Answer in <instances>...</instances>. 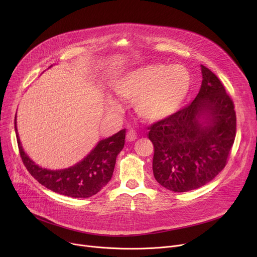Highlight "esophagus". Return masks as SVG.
Listing matches in <instances>:
<instances>
[{
  "label": "esophagus",
  "mask_w": 257,
  "mask_h": 257,
  "mask_svg": "<svg viewBox=\"0 0 257 257\" xmlns=\"http://www.w3.org/2000/svg\"><path fill=\"white\" fill-rule=\"evenodd\" d=\"M126 139H127V142H133L136 141L137 139V132L134 130H130L127 132L126 134Z\"/></svg>",
  "instance_id": "34e87169"
}]
</instances>
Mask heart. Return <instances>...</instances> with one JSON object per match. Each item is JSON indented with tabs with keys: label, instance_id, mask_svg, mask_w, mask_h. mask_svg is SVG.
Masks as SVG:
<instances>
[{
	"label": "heart",
	"instance_id": "1",
	"mask_svg": "<svg viewBox=\"0 0 257 257\" xmlns=\"http://www.w3.org/2000/svg\"><path fill=\"white\" fill-rule=\"evenodd\" d=\"M191 74L180 64H146L133 69L114 82L120 98L134 102L142 118L150 123L166 119L176 113L191 89ZM112 108L116 104L108 101Z\"/></svg>",
	"mask_w": 257,
	"mask_h": 257
}]
</instances>
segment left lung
Instances as JSON below:
<instances>
[{
	"label": "left lung",
	"instance_id": "obj_1",
	"mask_svg": "<svg viewBox=\"0 0 257 257\" xmlns=\"http://www.w3.org/2000/svg\"><path fill=\"white\" fill-rule=\"evenodd\" d=\"M195 100L149 127L156 181L175 193L196 190L225 168L235 138L233 102L219 78L201 65Z\"/></svg>",
	"mask_w": 257,
	"mask_h": 257
}]
</instances>
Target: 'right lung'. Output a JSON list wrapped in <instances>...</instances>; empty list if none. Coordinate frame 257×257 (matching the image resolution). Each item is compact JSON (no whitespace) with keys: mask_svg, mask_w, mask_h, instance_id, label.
Listing matches in <instances>:
<instances>
[{"mask_svg":"<svg viewBox=\"0 0 257 257\" xmlns=\"http://www.w3.org/2000/svg\"><path fill=\"white\" fill-rule=\"evenodd\" d=\"M15 128L20 154L27 170L49 190L72 198H88L100 192L110 181L116 156L125 145L126 130L123 129L112 137L98 142L96 147L76 165L61 170H50L37 165L25 152L18 132L17 114Z\"/></svg>","mask_w":257,"mask_h":257,"instance_id":"right-lung-1","label":"right lung"}]
</instances>
